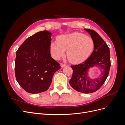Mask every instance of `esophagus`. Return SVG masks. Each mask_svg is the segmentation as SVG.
<instances>
[{"mask_svg": "<svg viewBox=\"0 0 125 125\" xmlns=\"http://www.w3.org/2000/svg\"><path fill=\"white\" fill-rule=\"evenodd\" d=\"M60 65H61V67H65V66H66V64H65V63H62L61 64H60Z\"/></svg>", "mask_w": 125, "mask_h": 125, "instance_id": "34e87169", "label": "esophagus"}]
</instances>
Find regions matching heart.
Wrapping results in <instances>:
<instances>
[{
    "label": "heart",
    "instance_id": "1",
    "mask_svg": "<svg viewBox=\"0 0 125 125\" xmlns=\"http://www.w3.org/2000/svg\"><path fill=\"white\" fill-rule=\"evenodd\" d=\"M94 47L93 39L84 34L73 32L59 36L58 41L51 45L52 56L59 59L65 55L71 62L78 63L84 61L92 54Z\"/></svg>",
    "mask_w": 125,
    "mask_h": 125
}]
</instances>
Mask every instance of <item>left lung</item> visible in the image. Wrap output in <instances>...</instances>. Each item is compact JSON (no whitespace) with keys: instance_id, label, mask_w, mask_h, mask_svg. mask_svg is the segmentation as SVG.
<instances>
[{"instance_id":"1","label":"left lung","mask_w":125,"mask_h":125,"mask_svg":"<svg viewBox=\"0 0 125 125\" xmlns=\"http://www.w3.org/2000/svg\"><path fill=\"white\" fill-rule=\"evenodd\" d=\"M94 42V50L85 61L79 65L71 66L73 73L69 81L70 85L78 92L91 93L96 91L106 79L111 67L110 52L107 45L94 30L84 29ZM96 66L101 71L99 77L92 79L88 75V70Z\"/></svg>"}]
</instances>
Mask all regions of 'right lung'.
Here are the masks:
<instances>
[{
  "mask_svg": "<svg viewBox=\"0 0 125 125\" xmlns=\"http://www.w3.org/2000/svg\"><path fill=\"white\" fill-rule=\"evenodd\" d=\"M52 34L47 31L37 32L26 39L16 52V78L28 93L46 91L55 72L60 69L51 55Z\"/></svg>",
  "mask_w": 125,
  "mask_h": 125,
  "instance_id": "1",
  "label": "right lung"
}]
</instances>
